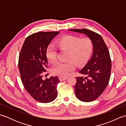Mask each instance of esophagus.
<instances>
[{"mask_svg": "<svg viewBox=\"0 0 126 126\" xmlns=\"http://www.w3.org/2000/svg\"><path fill=\"white\" fill-rule=\"evenodd\" d=\"M68 79V77H63V76H59V79H60V81H63L64 80L67 79Z\"/></svg>", "mask_w": 126, "mask_h": 126, "instance_id": "1", "label": "esophagus"}]
</instances>
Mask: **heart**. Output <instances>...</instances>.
<instances>
[{
	"mask_svg": "<svg viewBox=\"0 0 126 126\" xmlns=\"http://www.w3.org/2000/svg\"><path fill=\"white\" fill-rule=\"evenodd\" d=\"M59 48L67 50L65 62L58 63L52 69L53 74L66 76L75 68L76 65L84 64L89 59L93 50V43L88 38L80 39L74 36H66L60 39L56 43ZM46 57L50 63H55L57 61V52L56 47L49 45L46 50Z\"/></svg>",
	"mask_w": 126,
	"mask_h": 126,
	"instance_id": "1",
	"label": "heart"
}]
</instances>
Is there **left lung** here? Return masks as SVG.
<instances>
[{
	"mask_svg": "<svg viewBox=\"0 0 126 126\" xmlns=\"http://www.w3.org/2000/svg\"><path fill=\"white\" fill-rule=\"evenodd\" d=\"M68 31L85 34L92 42V57L79 71L85 76L76 77L75 93L80 101H93L102 94L110 79L111 63L108 49L102 37L94 32L86 29Z\"/></svg>",
	"mask_w": 126,
	"mask_h": 126,
	"instance_id": "1",
	"label": "left lung"
}]
</instances>
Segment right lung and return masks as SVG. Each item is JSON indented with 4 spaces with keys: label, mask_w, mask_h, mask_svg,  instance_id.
<instances>
[{
    "label": "right lung",
    "mask_w": 126,
    "mask_h": 126,
    "mask_svg": "<svg viewBox=\"0 0 126 126\" xmlns=\"http://www.w3.org/2000/svg\"><path fill=\"white\" fill-rule=\"evenodd\" d=\"M60 32H39L25 40L19 57L18 67L25 89L34 100L49 103L57 96V77L51 76L43 80L42 74L47 68L46 50L53 38Z\"/></svg>",
    "instance_id": "add662e5"
}]
</instances>
